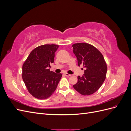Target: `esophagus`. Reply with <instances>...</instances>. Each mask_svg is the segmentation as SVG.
I'll list each match as a JSON object with an SVG mask.
<instances>
[{"label": "esophagus", "instance_id": "1", "mask_svg": "<svg viewBox=\"0 0 131 131\" xmlns=\"http://www.w3.org/2000/svg\"><path fill=\"white\" fill-rule=\"evenodd\" d=\"M64 75H65V76L67 77H69L71 76L70 74H68V73H65V74H64Z\"/></svg>", "mask_w": 131, "mask_h": 131}]
</instances>
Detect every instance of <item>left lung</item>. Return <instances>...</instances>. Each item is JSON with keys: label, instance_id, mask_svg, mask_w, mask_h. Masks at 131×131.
Returning a JSON list of instances; mask_svg holds the SVG:
<instances>
[{"label": "left lung", "instance_id": "8db88e82", "mask_svg": "<svg viewBox=\"0 0 131 131\" xmlns=\"http://www.w3.org/2000/svg\"><path fill=\"white\" fill-rule=\"evenodd\" d=\"M73 52L78 59V66L85 68L82 77H78V82L73 85L77 91L84 96L94 93L101 88L106 75L107 66L101 52L88 43H74Z\"/></svg>", "mask_w": 131, "mask_h": 131}]
</instances>
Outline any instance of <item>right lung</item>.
<instances>
[{
    "label": "right lung",
    "instance_id": "right-lung-1",
    "mask_svg": "<svg viewBox=\"0 0 131 131\" xmlns=\"http://www.w3.org/2000/svg\"><path fill=\"white\" fill-rule=\"evenodd\" d=\"M59 46L46 44L31 51L22 66V79L28 92L39 100H45L56 90L62 75L50 71Z\"/></svg>",
    "mask_w": 131,
    "mask_h": 131
}]
</instances>
